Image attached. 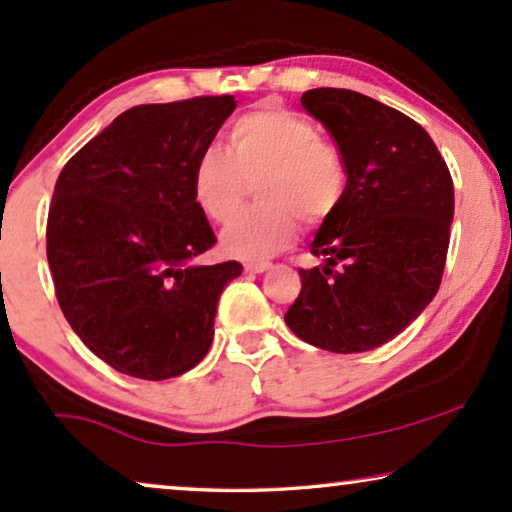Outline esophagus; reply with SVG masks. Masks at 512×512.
Wrapping results in <instances>:
<instances>
[{
  "mask_svg": "<svg viewBox=\"0 0 512 512\" xmlns=\"http://www.w3.org/2000/svg\"><path fill=\"white\" fill-rule=\"evenodd\" d=\"M270 270V263L268 261H247L244 263V272H249V275H261V272Z\"/></svg>",
  "mask_w": 512,
  "mask_h": 512,
  "instance_id": "obj_1",
  "label": "esophagus"
}]
</instances>
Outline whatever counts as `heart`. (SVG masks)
Returning a JSON list of instances; mask_svg holds the SVG:
<instances>
[{
	"label": "heart",
	"instance_id": "heart-1",
	"mask_svg": "<svg viewBox=\"0 0 512 512\" xmlns=\"http://www.w3.org/2000/svg\"><path fill=\"white\" fill-rule=\"evenodd\" d=\"M230 153L202 151L193 167L200 212L226 223L258 186L263 207L244 212L221 235L228 256L256 261L284 249L298 235V216L317 226L338 209L347 186L340 151L319 137L310 118L284 107H258L228 132Z\"/></svg>",
	"mask_w": 512,
	"mask_h": 512
}]
</instances>
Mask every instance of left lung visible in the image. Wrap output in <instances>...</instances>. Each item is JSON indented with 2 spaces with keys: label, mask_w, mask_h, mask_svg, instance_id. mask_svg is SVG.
Listing matches in <instances>:
<instances>
[{
  "label": "left lung",
  "mask_w": 512,
  "mask_h": 512,
  "mask_svg": "<svg viewBox=\"0 0 512 512\" xmlns=\"http://www.w3.org/2000/svg\"><path fill=\"white\" fill-rule=\"evenodd\" d=\"M300 104L338 144L347 186L310 244L324 265L300 270L303 289L284 321L326 352H368L405 331L438 293L452 177L429 132L373 97L314 88Z\"/></svg>",
  "instance_id": "8db88e82"
}]
</instances>
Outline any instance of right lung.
I'll list each match as a JSON object with an SVG mask.
<instances>
[{
  "mask_svg": "<svg viewBox=\"0 0 512 512\" xmlns=\"http://www.w3.org/2000/svg\"><path fill=\"white\" fill-rule=\"evenodd\" d=\"M233 95L142 104L90 139L55 181L46 256L74 333L118 373L170 380L205 359L237 261L202 265L216 242L193 167Z\"/></svg>",
  "mask_w": 512,
  "mask_h": 512,
  "instance_id": "1",
  "label": "right lung"
}]
</instances>
